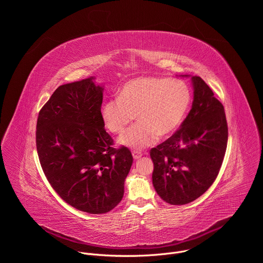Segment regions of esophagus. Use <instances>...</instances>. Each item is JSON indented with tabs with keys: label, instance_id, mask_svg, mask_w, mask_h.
<instances>
[{
	"label": "esophagus",
	"instance_id": "1",
	"mask_svg": "<svg viewBox=\"0 0 263 263\" xmlns=\"http://www.w3.org/2000/svg\"><path fill=\"white\" fill-rule=\"evenodd\" d=\"M132 155H133V158H134L135 160H137V159H139V158L141 157V153H140V152H136V151H134V152L132 153Z\"/></svg>",
	"mask_w": 263,
	"mask_h": 263
}]
</instances>
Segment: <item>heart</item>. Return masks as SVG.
Wrapping results in <instances>:
<instances>
[{
	"label": "heart",
	"instance_id": "obj_1",
	"mask_svg": "<svg viewBox=\"0 0 263 263\" xmlns=\"http://www.w3.org/2000/svg\"><path fill=\"white\" fill-rule=\"evenodd\" d=\"M192 103V92L185 82L143 76L127 81L119 98L104 103L101 118L106 129L120 134L134 120L119 143L141 149L155 143L158 137L173 134L184 121Z\"/></svg>",
	"mask_w": 263,
	"mask_h": 263
}]
</instances>
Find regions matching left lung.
<instances>
[{
	"mask_svg": "<svg viewBox=\"0 0 263 263\" xmlns=\"http://www.w3.org/2000/svg\"><path fill=\"white\" fill-rule=\"evenodd\" d=\"M191 80L194 101L189 116L174 135L149 152L154 189L172 205L189 204L209 189L227 148L228 126L222 104L202 78L193 76Z\"/></svg>",
	"mask_w": 263,
	"mask_h": 263,
	"instance_id": "1",
	"label": "left lung"
}]
</instances>
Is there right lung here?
<instances>
[{"mask_svg": "<svg viewBox=\"0 0 263 263\" xmlns=\"http://www.w3.org/2000/svg\"><path fill=\"white\" fill-rule=\"evenodd\" d=\"M95 77L59 86L42 108L36 148L53 190L78 210L101 214L123 199L133 157L114 140L101 118L103 86Z\"/></svg>", "mask_w": 263, "mask_h": 263, "instance_id": "right-lung-1", "label": "right lung"}]
</instances>
